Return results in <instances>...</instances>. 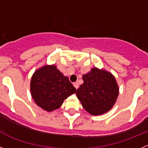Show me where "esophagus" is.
Returning <instances> with one entry per match:
<instances>
[{
    "instance_id": "34e87169",
    "label": "esophagus",
    "mask_w": 148,
    "mask_h": 148,
    "mask_svg": "<svg viewBox=\"0 0 148 148\" xmlns=\"http://www.w3.org/2000/svg\"><path fill=\"white\" fill-rule=\"evenodd\" d=\"M73 86H74V87H75V89H78V82H74V83H73Z\"/></svg>"
}]
</instances>
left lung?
<instances>
[{
  "instance_id": "1",
  "label": "left lung",
  "mask_w": 148,
  "mask_h": 148,
  "mask_svg": "<svg viewBox=\"0 0 148 148\" xmlns=\"http://www.w3.org/2000/svg\"><path fill=\"white\" fill-rule=\"evenodd\" d=\"M83 81L76 95L88 113L101 115L113 108L118 97L119 87L110 73L92 68L83 75Z\"/></svg>"
}]
</instances>
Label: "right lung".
<instances>
[{"label":"right lung","instance_id":"right-lung-1","mask_svg":"<svg viewBox=\"0 0 148 148\" xmlns=\"http://www.w3.org/2000/svg\"><path fill=\"white\" fill-rule=\"evenodd\" d=\"M30 90L35 102L47 111L58 109L76 89L56 66H44L35 72Z\"/></svg>","mask_w":148,"mask_h":148}]
</instances>
